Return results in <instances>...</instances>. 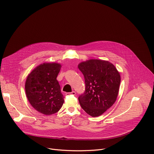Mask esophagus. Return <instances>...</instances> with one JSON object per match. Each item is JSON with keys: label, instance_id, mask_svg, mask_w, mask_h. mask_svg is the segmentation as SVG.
Listing matches in <instances>:
<instances>
[{"label": "esophagus", "instance_id": "1", "mask_svg": "<svg viewBox=\"0 0 154 154\" xmlns=\"http://www.w3.org/2000/svg\"><path fill=\"white\" fill-rule=\"evenodd\" d=\"M76 92L75 91H72V92H67L66 93V96H70V95H73V96H75Z\"/></svg>", "mask_w": 154, "mask_h": 154}]
</instances>
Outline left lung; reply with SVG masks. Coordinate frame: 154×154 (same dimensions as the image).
<instances>
[{"instance_id": "obj_1", "label": "left lung", "mask_w": 154, "mask_h": 154, "mask_svg": "<svg viewBox=\"0 0 154 154\" xmlns=\"http://www.w3.org/2000/svg\"><path fill=\"white\" fill-rule=\"evenodd\" d=\"M85 79L86 89L78 100L88 115L96 117L103 114L115 102L121 81L119 72L107 60L89 59L78 64Z\"/></svg>"}]
</instances>
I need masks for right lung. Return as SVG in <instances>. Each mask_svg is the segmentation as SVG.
I'll return each instance as SVG.
<instances>
[{"mask_svg":"<svg viewBox=\"0 0 154 154\" xmlns=\"http://www.w3.org/2000/svg\"><path fill=\"white\" fill-rule=\"evenodd\" d=\"M61 67L62 65L57 62H44L34 68L26 78V97L32 107L41 113L54 114L64 103L57 80Z\"/></svg>","mask_w":154,"mask_h":154,"instance_id":"add662e5","label":"right lung"}]
</instances>
